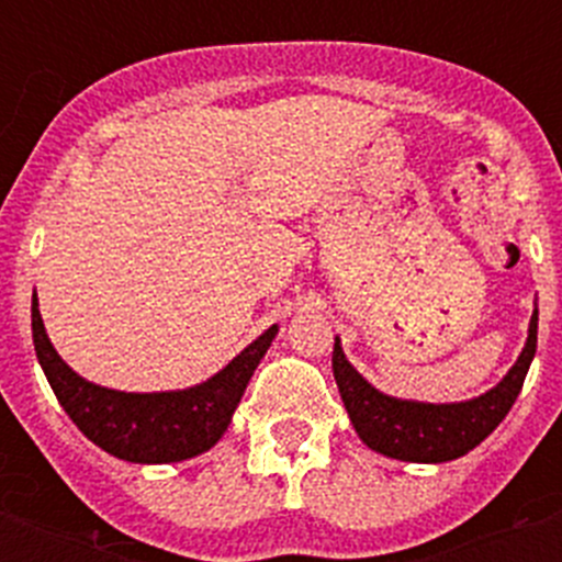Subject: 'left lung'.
Returning a JSON list of instances; mask_svg holds the SVG:
<instances>
[{
    "label": "left lung",
    "instance_id": "1",
    "mask_svg": "<svg viewBox=\"0 0 562 562\" xmlns=\"http://www.w3.org/2000/svg\"><path fill=\"white\" fill-rule=\"evenodd\" d=\"M533 352H537V312L531 317L528 344L519 361L505 375V382H498L479 400L458 402V405H423V402L384 396L352 370L338 341L333 350V370L352 426L370 449L396 461L443 463L475 449L507 417V411L514 408L516 396L522 391Z\"/></svg>",
    "mask_w": 562,
    "mask_h": 562
}]
</instances>
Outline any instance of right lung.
Instances as JSON below:
<instances>
[{"mask_svg": "<svg viewBox=\"0 0 562 562\" xmlns=\"http://www.w3.org/2000/svg\"><path fill=\"white\" fill-rule=\"evenodd\" d=\"M31 329L48 384L75 426L104 452L134 463L187 461L218 443L256 364L277 335V326H271L218 375L198 387L175 393H122L99 387L66 368L48 344L37 294L31 303Z\"/></svg>", "mask_w": 562, "mask_h": 562, "instance_id": "obj_1", "label": "right lung"}]
</instances>
